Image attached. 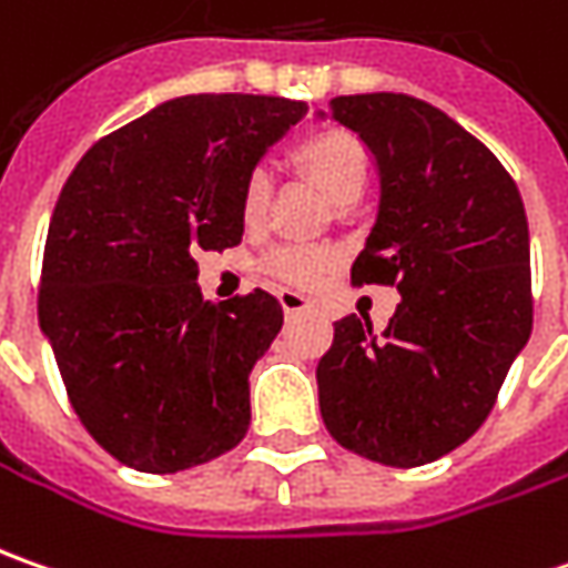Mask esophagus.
I'll use <instances>...</instances> for the list:
<instances>
[{"mask_svg":"<svg viewBox=\"0 0 568 568\" xmlns=\"http://www.w3.org/2000/svg\"><path fill=\"white\" fill-rule=\"evenodd\" d=\"M280 304H283L285 317H295V314H302L311 307V298L302 295V292H295V288H280Z\"/></svg>","mask_w":568,"mask_h":568,"instance_id":"esophagus-1","label":"esophagus"}]
</instances>
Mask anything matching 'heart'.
I'll return each instance as SVG.
<instances>
[{"mask_svg":"<svg viewBox=\"0 0 568 568\" xmlns=\"http://www.w3.org/2000/svg\"><path fill=\"white\" fill-rule=\"evenodd\" d=\"M295 166L311 185H317L326 201L336 206L355 204L367 185V153L362 141L339 128L314 131L292 153ZM273 197V182L264 169L247 175L242 187V216L247 225L264 223L266 210ZM329 266V254L317 247H280L270 254V270L280 273L288 283H314L323 270Z\"/></svg>","mask_w":568,"mask_h":568,"instance_id":"obj_1","label":"heart"}]
</instances>
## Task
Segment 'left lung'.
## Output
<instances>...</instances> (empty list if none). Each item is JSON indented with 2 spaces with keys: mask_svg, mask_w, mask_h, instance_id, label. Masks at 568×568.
Here are the masks:
<instances>
[{
  "mask_svg": "<svg viewBox=\"0 0 568 568\" xmlns=\"http://www.w3.org/2000/svg\"><path fill=\"white\" fill-rule=\"evenodd\" d=\"M362 138L381 201L352 280L396 285L386 329L348 314L317 364L326 430L364 459L415 468L468 440L531 336L525 204L490 150L405 93L329 100Z\"/></svg>",
  "mask_w": 568,
  "mask_h": 568,
  "instance_id": "obj_1",
  "label": "left lung"
}]
</instances>
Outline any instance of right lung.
<instances>
[{
  "mask_svg": "<svg viewBox=\"0 0 568 568\" xmlns=\"http://www.w3.org/2000/svg\"><path fill=\"white\" fill-rule=\"evenodd\" d=\"M307 106L283 97L166 100L81 156L52 210L40 329L109 456L172 475L239 446L247 377L280 302H204L197 251L242 242V187Z\"/></svg>",
  "mask_w": 568,
  "mask_h": 568,
  "instance_id": "add662e5",
  "label": "right lung"
}]
</instances>
